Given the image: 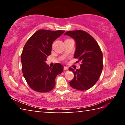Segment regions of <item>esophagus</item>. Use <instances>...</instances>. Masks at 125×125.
I'll return each instance as SVG.
<instances>
[{"instance_id":"34e87169","label":"esophagus","mask_w":125,"mask_h":125,"mask_svg":"<svg viewBox=\"0 0 125 125\" xmlns=\"http://www.w3.org/2000/svg\"><path fill=\"white\" fill-rule=\"evenodd\" d=\"M63 69H64V70L65 71H67L68 69V68L67 67H64V68H63Z\"/></svg>"}]
</instances>
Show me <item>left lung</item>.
<instances>
[{
  "instance_id": "8db88e82",
  "label": "left lung",
  "mask_w": 125,
  "mask_h": 125,
  "mask_svg": "<svg viewBox=\"0 0 125 125\" xmlns=\"http://www.w3.org/2000/svg\"><path fill=\"white\" fill-rule=\"evenodd\" d=\"M64 35L75 40L76 48L74 57L82 62L79 69L69 68L74 74V77L69 82L70 85L78 90H88L95 85L102 72V52L94 38L85 31H69Z\"/></svg>"
}]
</instances>
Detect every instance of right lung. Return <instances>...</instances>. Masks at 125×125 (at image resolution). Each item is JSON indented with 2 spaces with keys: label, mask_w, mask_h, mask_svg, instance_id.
<instances>
[{
  "label": "right lung",
  "mask_w": 125,
  "mask_h": 125,
  "mask_svg": "<svg viewBox=\"0 0 125 125\" xmlns=\"http://www.w3.org/2000/svg\"><path fill=\"white\" fill-rule=\"evenodd\" d=\"M64 31L39 30L31 36L23 48L21 62L23 75L32 89L46 93L54 88L57 75L62 73L63 66L56 63L52 67L46 64L51 54L52 45Z\"/></svg>",
  "instance_id": "obj_1"
}]
</instances>
